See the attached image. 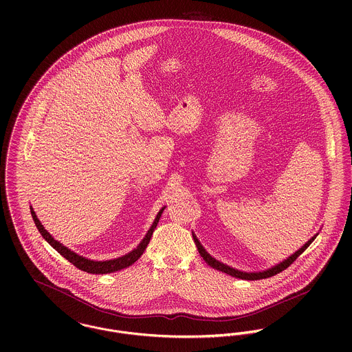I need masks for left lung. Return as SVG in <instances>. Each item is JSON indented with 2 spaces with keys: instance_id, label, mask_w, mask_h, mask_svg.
Segmentation results:
<instances>
[{
  "instance_id": "8db88e82",
  "label": "left lung",
  "mask_w": 352,
  "mask_h": 352,
  "mask_svg": "<svg viewBox=\"0 0 352 352\" xmlns=\"http://www.w3.org/2000/svg\"><path fill=\"white\" fill-rule=\"evenodd\" d=\"M194 236V240H195V244H197V248H198V251L201 253V257H203V260L210 265V267H212V268H215V270H218V271H222V272H225V274H228V275H232V276H234V278H239V279H245V280H258V279H265V278H270V276H274V275H276V274H279V272H282L283 270H286L290 264H293L296 260H297V257L301 254L302 252L305 251L313 241H314V239L317 237V234L316 236H313L302 248H300L298 251L296 252V253H293L292 256H289L286 260H283V261H280L279 264H276V265H274V267H271V268H268V270H265V271H258V272H244V271H240V270H236V268H233V267H229V265H226V264H223V263H221V261H218L217 258H214L212 256H210L206 250L201 247V243H199V240L197 239V236L195 234H192Z\"/></svg>"
}]
</instances>
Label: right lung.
I'll list each match as a JSON object with an SVG mask.
<instances>
[{"mask_svg": "<svg viewBox=\"0 0 352 352\" xmlns=\"http://www.w3.org/2000/svg\"><path fill=\"white\" fill-rule=\"evenodd\" d=\"M30 208H31V215H32V218H34V222H35L38 230L41 232V234L43 236V239L50 244L51 247H52L55 251L58 252V253H60L66 260H69L72 264H74L78 270L85 271V272H88V274H111V272H115V271H120V270H123V268H127L129 265L134 264V263L142 256V253L146 250V247H148V244H149V241H151V234H153V232H154V229H155V226H157V223H158V221H160V217H161V214H162V211H164L165 207H162V208L158 211V214H157V217H155V219H154L151 229L148 230L146 236L144 237V240L140 243V245H138L135 250L129 252L127 254H124V256H122V257H116V258H112V260H104V261H96V260H91V258H87V257H84V256H80V254H77L76 252H73L72 250H69L67 247H65L63 244H60L59 241H56V240L51 236L50 233L43 228V225H42L41 221L38 219V217H36V214H35L32 206H31Z\"/></svg>", "mask_w": 352, "mask_h": 352, "instance_id": "1", "label": "right lung"}]
</instances>
